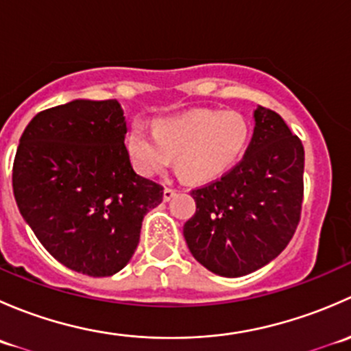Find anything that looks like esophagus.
<instances>
[{
    "label": "esophagus",
    "instance_id": "34e87169",
    "mask_svg": "<svg viewBox=\"0 0 351 351\" xmlns=\"http://www.w3.org/2000/svg\"><path fill=\"white\" fill-rule=\"evenodd\" d=\"M175 195H176V190L175 189H165V192H162V200L169 202Z\"/></svg>",
    "mask_w": 351,
    "mask_h": 351
}]
</instances>
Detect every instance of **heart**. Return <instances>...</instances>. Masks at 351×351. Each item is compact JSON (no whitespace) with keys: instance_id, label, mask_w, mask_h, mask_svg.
I'll return each mask as SVG.
<instances>
[{"instance_id":"1","label":"heart","mask_w":351,"mask_h":351,"mask_svg":"<svg viewBox=\"0 0 351 351\" xmlns=\"http://www.w3.org/2000/svg\"><path fill=\"white\" fill-rule=\"evenodd\" d=\"M251 125L234 110L195 108L154 123V130L134 122L127 132V151L137 171L156 176L176 156V168L189 182L217 178L243 158Z\"/></svg>"}]
</instances>
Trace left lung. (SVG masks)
I'll return each instance as SVG.
<instances>
[{
  "label": "left lung",
  "mask_w": 351,
  "mask_h": 351,
  "mask_svg": "<svg viewBox=\"0 0 351 351\" xmlns=\"http://www.w3.org/2000/svg\"><path fill=\"white\" fill-rule=\"evenodd\" d=\"M243 161L192 190L197 210L183 226L190 253L221 277H243L292 239L304 193V147L278 113L258 107Z\"/></svg>",
  "instance_id": "8db88e82"
}]
</instances>
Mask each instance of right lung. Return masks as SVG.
Wrapping results in <instances>:
<instances>
[{"label": "right lung", "mask_w": 351, "mask_h": 351, "mask_svg": "<svg viewBox=\"0 0 351 351\" xmlns=\"http://www.w3.org/2000/svg\"><path fill=\"white\" fill-rule=\"evenodd\" d=\"M117 100H73L37 113L13 165L16 205L42 246L90 277L122 270L162 186L130 165Z\"/></svg>", "instance_id": "add662e5"}]
</instances>
